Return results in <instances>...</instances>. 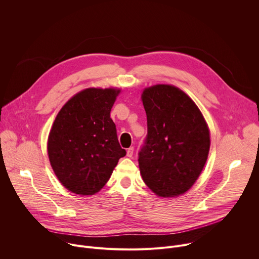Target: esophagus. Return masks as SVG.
<instances>
[{"label":"esophagus","mask_w":259,"mask_h":259,"mask_svg":"<svg viewBox=\"0 0 259 259\" xmlns=\"http://www.w3.org/2000/svg\"><path fill=\"white\" fill-rule=\"evenodd\" d=\"M133 153H134V147H129V149L127 150V157L132 158Z\"/></svg>","instance_id":"1"}]
</instances>
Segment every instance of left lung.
I'll use <instances>...</instances> for the list:
<instances>
[{"mask_svg": "<svg viewBox=\"0 0 259 259\" xmlns=\"http://www.w3.org/2000/svg\"><path fill=\"white\" fill-rule=\"evenodd\" d=\"M141 100L147 118V136L138 159L142 179L158 197L183 195L207 162L208 124L195 101L176 86L146 87Z\"/></svg>", "mask_w": 259, "mask_h": 259, "instance_id": "obj_1", "label": "left lung"}]
</instances>
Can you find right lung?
<instances>
[{"label":"right lung","instance_id":"right-lung-1","mask_svg":"<svg viewBox=\"0 0 259 259\" xmlns=\"http://www.w3.org/2000/svg\"><path fill=\"white\" fill-rule=\"evenodd\" d=\"M121 89L86 88L58 112L47 141L50 165L62 186L80 196L98 193L126 151L110 118Z\"/></svg>","mask_w":259,"mask_h":259}]
</instances>
